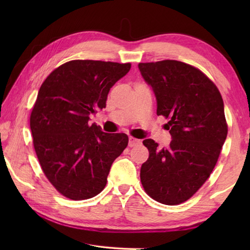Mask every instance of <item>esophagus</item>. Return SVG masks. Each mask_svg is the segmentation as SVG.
<instances>
[{
  "mask_svg": "<svg viewBox=\"0 0 250 250\" xmlns=\"http://www.w3.org/2000/svg\"><path fill=\"white\" fill-rule=\"evenodd\" d=\"M139 144H141V140H137V139H135V137H132V136L129 137V146L130 147H134Z\"/></svg>",
  "mask_w": 250,
  "mask_h": 250,
  "instance_id": "34e87169",
  "label": "esophagus"
}]
</instances>
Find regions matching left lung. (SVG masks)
<instances>
[{"mask_svg": "<svg viewBox=\"0 0 250 250\" xmlns=\"http://www.w3.org/2000/svg\"><path fill=\"white\" fill-rule=\"evenodd\" d=\"M139 68L172 136L167 148L143 141L149 158L141 167V182L153 200L180 204L202 187L218 160L228 134L224 101L208 77L184 62L140 63Z\"/></svg>", "mask_w": 250, "mask_h": 250, "instance_id": "1", "label": "left lung"}]
</instances>
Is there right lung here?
Segmentation results:
<instances>
[{
  "instance_id": "add662e5",
  "label": "right lung",
  "mask_w": 250,
  "mask_h": 250,
  "mask_svg": "<svg viewBox=\"0 0 250 250\" xmlns=\"http://www.w3.org/2000/svg\"><path fill=\"white\" fill-rule=\"evenodd\" d=\"M130 68V63L73 60L42 83L30 117L34 149L46 177L68 199L99 194L128 146V135L105 133L89 125V116L106 107L110 88Z\"/></svg>"
}]
</instances>
